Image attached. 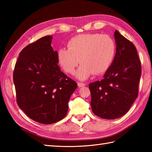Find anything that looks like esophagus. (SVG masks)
Segmentation results:
<instances>
[{"instance_id":"esophagus-1","label":"esophagus","mask_w":152,"mask_h":152,"mask_svg":"<svg viewBox=\"0 0 152 152\" xmlns=\"http://www.w3.org/2000/svg\"><path fill=\"white\" fill-rule=\"evenodd\" d=\"M78 86L79 87H80V88H81V87H83V86H86V84H85V83H81V82H78Z\"/></svg>"}]
</instances>
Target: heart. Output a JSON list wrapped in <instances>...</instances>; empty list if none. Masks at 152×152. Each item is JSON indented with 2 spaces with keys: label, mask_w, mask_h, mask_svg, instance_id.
Segmentation results:
<instances>
[{
  "label": "heart",
  "mask_w": 152,
  "mask_h": 152,
  "mask_svg": "<svg viewBox=\"0 0 152 152\" xmlns=\"http://www.w3.org/2000/svg\"><path fill=\"white\" fill-rule=\"evenodd\" d=\"M67 48L57 50V59L64 72L72 74L80 62L76 77L84 80L94 73H104L114 61L116 52L115 40L107 34H82L72 37Z\"/></svg>",
  "instance_id": "b5f03b06"
}]
</instances>
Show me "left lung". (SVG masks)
<instances>
[{
	"label": "left lung",
	"mask_w": 152,
	"mask_h": 152,
	"mask_svg": "<svg viewBox=\"0 0 152 152\" xmlns=\"http://www.w3.org/2000/svg\"><path fill=\"white\" fill-rule=\"evenodd\" d=\"M114 61L101 81L90 83L93 114L107 119L127 113L138 94L141 63L134 45L115 31Z\"/></svg>",
	"instance_id": "left-lung-1"
}]
</instances>
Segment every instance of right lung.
<instances>
[{"label":"right lung","instance_id":"obj_1","mask_svg":"<svg viewBox=\"0 0 152 152\" xmlns=\"http://www.w3.org/2000/svg\"><path fill=\"white\" fill-rule=\"evenodd\" d=\"M51 40L44 37L25 47L13 73L19 107L33 120L46 125L65 117L77 88L76 82L61 71Z\"/></svg>","mask_w":152,"mask_h":152}]
</instances>
